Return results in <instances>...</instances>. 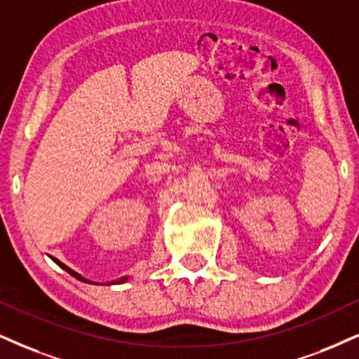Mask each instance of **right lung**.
Segmentation results:
<instances>
[{
	"label": "right lung",
	"instance_id": "add662e5",
	"mask_svg": "<svg viewBox=\"0 0 359 359\" xmlns=\"http://www.w3.org/2000/svg\"><path fill=\"white\" fill-rule=\"evenodd\" d=\"M53 261H55V263L57 264V266H61V268H63V269H65V271H68L69 274H72V276H74V278H76V280H79V281H85V283H91V281H88V280H86V278H83V276H81V274H78L76 271H73V269H72V268H68V266H66V264H63V263H61V261H57L56 258H53ZM126 280H128V278H121V280L114 281V285H119V283H123V281H126Z\"/></svg>",
	"mask_w": 359,
	"mask_h": 359
}]
</instances>
